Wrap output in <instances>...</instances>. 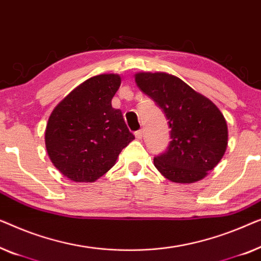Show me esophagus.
<instances>
[{"label": "esophagus", "mask_w": 261, "mask_h": 261, "mask_svg": "<svg viewBox=\"0 0 261 261\" xmlns=\"http://www.w3.org/2000/svg\"><path fill=\"white\" fill-rule=\"evenodd\" d=\"M135 136H136V138H137V139H142V137H143V131H142V130L136 131V132H135Z\"/></svg>", "instance_id": "esophagus-1"}]
</instances>
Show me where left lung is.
Wrapping results in <instances>:
<instances>
[{
    "mask_svg": "<svg viewBox=\"0 0 261 261\" xmlns=\"http://www.w3.org/2000/svg\"><path fill=\"white\" fill-rule=\"evenodd\" d=\"M137 86L163 110L170 127V144L153 159L164 177L176 183L202 179L225 155L226 119L214 102L168 73H137Z\"/></svg>",
    "mask_w": 261,
    "mask_h": 261,
    "instance_id": "8db88e82",
    "label": "left lung"
}]
</instances>
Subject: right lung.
Returning <instances> with one entry per match:
<instances>
[{
	"instance_id": "1",
	"label": "right lung",
	"mask_w": 261,
	"mask_h": 261,
	"mask_svg": "<svg viewBox=\"0 0 261 261\" xmlns=\"http://www.w3.org/2000/svg\"><path fill=\"white\" fill-rule=\"evenodd\" d=\"M122 79L100 74L66 95L50 113L45 132L47 153L59 171L74 182H94L115 166L135 136L111 100Z\"/></svg>"
}]
</instances>
